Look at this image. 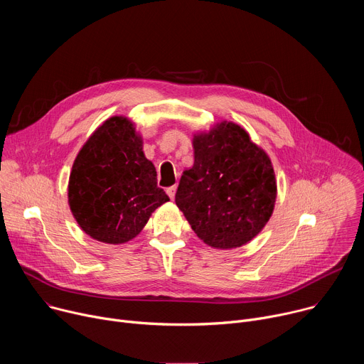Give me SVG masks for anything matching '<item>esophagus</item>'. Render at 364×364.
Wrapping results in <instances>:
<instances>
[{"instance_id":"34e87169","label":"esophagus","mask_w":364,"mask_h":364,"mask_svg":"<svg viewBox=\"0 0 364 364\" xmlns=\"http://www.w3.org/2000/svg\"><path fill=\"white\" fill-rule=\"evenodd\" d=\"M176 190H177V187L176 186H171V187H168L167 188V194H168V197L173 200L174 198V196H176Z\"/></svg>"}]
</instances>
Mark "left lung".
Masks as SVG:
<instances>
[{"mask_svg": "<svg viewBox=\"0 0 364 364\" xmlns=\"http://www.w3.org/2000/svg\"><path fill=\"white\" fill-rule=\"evenodd\" d=\"M193 148L194 164L183 173L176 193L178 209L212 247L250 242L274 212L277 183L269 157L232 122L196 135Z\"/></svg>", "mask_w": 364, "mask_h": 364, "instance_id": "obj_1", "label": "left lung"}]
</instances>
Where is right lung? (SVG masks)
I'll return each mask as SVG.
<instances>
[{"instance_id":"obj_1","label":"right lung","mask_w":364,"mask_h":364,"mask_svg":"<svg viewBox=\"0 0 364 364\" xmlns=\"http://www.w3.org/2000/svg\"><path fill=\"white\" fill-rule=\"evenodd\" d=\"M70 210L85 233L111 245L134 239L168 201L131 121L114 117L86 141L69 178Z\"/></svg>"}]
</instances>
